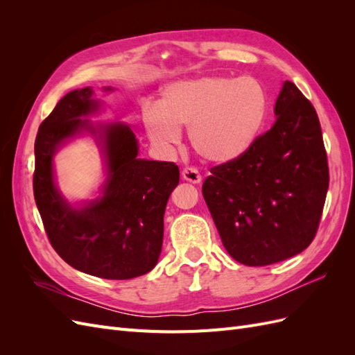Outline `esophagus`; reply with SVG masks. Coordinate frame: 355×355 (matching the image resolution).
Segmentation results:
<instances>
[{
	"instance_id": "obj_1",
	"label": "esophagus",
	"mask_w": 355,
	"mask_h": 355,
	"mask_svg": "<svg viewBox=\"0 0 355 355\" xmlns=\"http://www.w3.org/2000/svg\"><path fill=\"white\" fill-rule=\"evenodd\" d=\"M182 178L187 182H191V184H200L201 182V175L196 167H187L182 170Z\"/></svg>"
}]
</instances>
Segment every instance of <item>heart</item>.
I'll list each match as a JSON object with an SVG mask.
<instances>
[{
    "mask_svg": "<svg viewBox=\"0 0 355 355\" xmlns=\"http://www.w3.org/2000/svg\"><path fill=\"white\" fill-rule=\"evenodd\" d=\"M268 112L263 85L252 77L219 75L179 80L164 85L157 105H145L142 125L151 144L168 151L188 127L194 151L210 163L241 157L259 135Z\"/></svg>",
    "mask_w": 355,
    "mask_h": 355,
    "instance_id": "heart-1",
    "label": "heart"
}]
</instances>
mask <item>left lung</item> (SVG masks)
Segmentation results:
<instances>
[{
  "instance_id": "1",
  "label": "left lung",
  "mask_w": 355,
  "mask_h": 355,
  "mask_svg": "<svg viewBox=\"0 0 355 355\" xmlns=\"http://www.w3.org/2000/svg\"><path fill=\"white\" fill-rule=\"evenodd\" d=\"M275 123L247 151L211 167L202 196L227 252L247 266L288 259L314 240L329 188L317 112L284 81Z\"/></svg>"
}]
</instances>
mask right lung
I'll use <instances>...</instances> for the list:
<instances>
[{"label": "right lung", "instance_id": "add662e5", "mask_svg": "<svg viewBox=\"0 0 355 355\" xmlns=\"http://www.w3.org/2000/svg\"><path fill=\"white\" fill-rule=\"evenodd\" d=\"M99 106L92 87L73 90L41 123L35 139L34 197L50 244L63 261L94 277L128 280L149 272L158 262L164 211L179 184V167L137 158L136 136L125 124L93 125L87 116ZM83 131L103 145L109 178L102 198L73 208L54 185L52 155Z\"/></svg>", "mask_w": 355, "mask_h": 355}]
</instances>
